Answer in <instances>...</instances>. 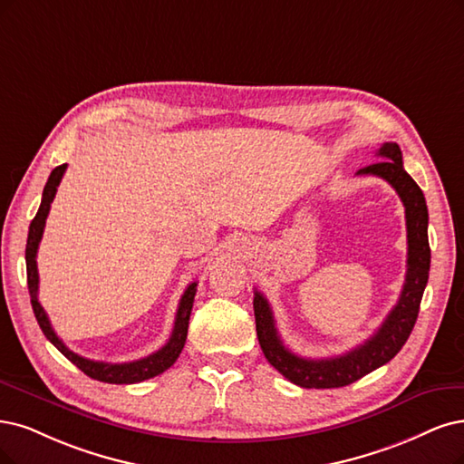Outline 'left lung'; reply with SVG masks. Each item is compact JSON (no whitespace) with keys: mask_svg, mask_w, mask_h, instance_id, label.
<instances>
[{"mask_svg":"<svg viewBox=\"0 0 464 464\" xmlns=\"http://www.w3.org/2000/svg\"><path fill=\"white\" fill-rule=\"evenodd\" d=\"M376 157L381 160L365 166L357 176H376L388 181L405 206L407 223V273L398 304L369 340L344 355L327 359H307L290 352L277 333L267 298L256 290L254 315L256 333L267 362L285 379L302 388H342L371 371L382 367L396 355L415 327L424 286L430 271V245H428V208L420 187L411 178L401 160L398 143H384Z\"/></svg>","mask_w":464,"mask_h":464,"instance_id":"obj_1","label":"left lung"}]
</instances>
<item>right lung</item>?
Returning <instances> with one entry per match:
<instances>
[{"label": "right lung", "mask_w": 464, "mask_h": 464, "mask_svg": "<svg viewBox=\"0 0 464 464\" xmlns=\"http://www.w3.org/2000/svg\"><path fill=\"white\" fill-rule=\"evenodd\" d=\"M66 171V164L57 166L44 187V195H42V204L40 210L36 214V218L32 219L30 223V231H28V241H26V279H28V293H30V302H32V310L34 315L38 319L40 329L44 331L45 338L53 344L68 362H72L83 374H88L90 379L101 381V382H109V384H135V382H143L147 379H152L160 372H164L166 369H169L171 365L176 363V359L179 357L183 346H185V338H187V329H188V317H191V310H193V302H195V295H197V283H191L179 300L178 305V314H176V321H174V331L169 334V340L166 344L143 359H137V362H130V363H105V362H93V359H85L78 353H74L72 350H68L64 346V342L55 334L53 327H51L49 317L45 314V310L42 307L40 300H38V264H36V254H38V246L42 241L44 235V227H45V219L51 208V202L55 198L57 187L64 176Z\"/></svg>", "instance_id": "1"}]
</instances>
